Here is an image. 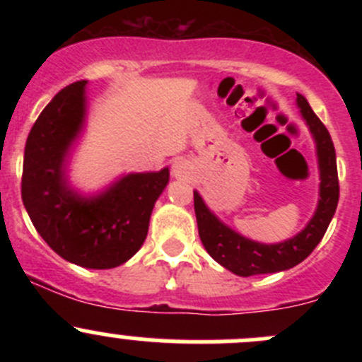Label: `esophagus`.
Instances as JSON below:
<instances>
[{"label":"esophagus","mask_w":362,"mask_h":362,"mask_svg":"<svg viewBox=\"0 0 362 362\" xmlns=\"http://www.w3.org/2000/svg\"><path fill=\"white\" fill-rule=\"evenodd\" d=\"M191 164L185 159H177L171 166V173H173L175 178H189L191 177Z\"/></svg>","instance_id":"34e87169"}]
</instances>
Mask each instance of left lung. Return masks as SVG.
<instances>
[{
	"label": "left lung",
	"mask_w": 362,
	"mask_h": 362,
	"mask_svg": "<svg viewBox=\"0 0 362 362\" xmlns=\"http://www.w3.org/2000/svg\"><path fill=\"white\" fill-rule=\"evenodd\" d=\"M301 117L305 119L317 148L319 159V203L315 214L305 229L280 243H261L245 238L229 226H226L203 202L198 191H194V211L198 221L199 238L208 254L221 266L240 276L264 275L294 268L305 261L313 249L319 245L338 206L339 185L337 170V152L329 131L312 110L305 96L296 98Z\"/></svg>",
	"instance_id": "1"
}]
</instances>
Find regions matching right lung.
I'll use <instances>...</instances> for the list:
<instances>
[{"instance_id": "add662e5", "label": "right lung", "mask_w": 362, "mask_h": 362, "mask_svg": "<svg viewBox=\"0 0 362 362\" xmlns=\"http://www.w3.org/2000/svg\"><path fill=\"white\" fill-rule=\"evenodd\" d=\"M86 80L52 98L29 131L24 148L23 203L36 231L76 266L110 269L144 245L152 208L170 170L127 173L94 196L69 185V154L86 126Z\"/></svg>"}]
</instances>
